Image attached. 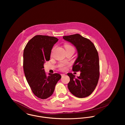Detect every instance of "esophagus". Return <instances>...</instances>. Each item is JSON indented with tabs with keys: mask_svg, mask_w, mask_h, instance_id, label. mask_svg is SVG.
Returning a JSON list of instances; mask_svg holds the SVG:
<instances>
[{
	"mask_svg": "<svg viewBox=\"0 0 125 125\" xmlns=\"http://www.w3.org/2000/svg\"><path fill=\"white\" fill-rule=\"evenodd\" d=\"M61 75H62V76H64V75H65V74H64V73H62V74H61Z\"/></svg>",
	"mask_w": 125,
	"mask_h": 125,
	"instance_id": "esophagus-1",
	"label": "esophagus"
}]
</instances>
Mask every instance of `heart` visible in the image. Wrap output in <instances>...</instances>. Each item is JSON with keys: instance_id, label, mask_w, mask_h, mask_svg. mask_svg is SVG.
Returning a JSON list of instances; mask_svg holds the SVG:
<instances>
[{"instance_id": "1", "label": "heart", "mask_w": 125, "mask_h": 125, "mask_svg": "<svg viewBox=\"0 0 125 125\" xmlns=\"http://www.w3.org/2000/svg\"><path fill=\"white\" fill-rule=\"evenodd\" d=\"M64 48L66 51H68V50H74L73 47L72 45L69 44H67V43H66L64 45ZM68 65V64L67 63L62 62V63H61L59 64L58 67L60 70H61L62 71H65L66 69V68H67V66Z\"/></svg>"}]
</instances>
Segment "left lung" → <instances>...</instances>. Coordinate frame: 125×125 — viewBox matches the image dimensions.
I'll use <instances>...</instances> for the list:
<instances>
[{"mask_svg":"<svg viewBox=\"0 0 125 125\" xmlns=\"http://www.w3.org/2000/svg\"><path fill=\"white\" fill-rule=\"evenodd\" d=\"M63 38L71 42L76 48L78 57L72 68L73 71L81 72L75 77L68 73L70 78L68 88L76 97L82 98L89 96L95 89L100 76L99 55L93 43L89 39L76 34L63 36Z\"/></svg>","mask_w":125,"mask_h":125,"instance_id":"8db88e82","label":"left lung"}]
</instances>
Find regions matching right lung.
Masks as SVG:
<instances>
[{
    "label": "right lung",
    "instance_id": "right-lung-1",
    "mask_svg": "<svg viewBox=\"0 0 125 125\" xmlns=\"http://www.w3.org/2000/svg\"><path fill=\"white\" fill-rule=\"evenodd\" d=\"M58 40L54 36L36 35L28 42L23 51V67L26 80L34 95L41 99L52 95L61 78L58 73L46 75L44 69V63L50 60L52 50Z\"/></svg>",
    "mask_w": 125,
    "mask_h": 125
}]
</instances>
